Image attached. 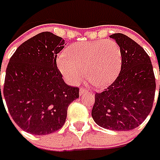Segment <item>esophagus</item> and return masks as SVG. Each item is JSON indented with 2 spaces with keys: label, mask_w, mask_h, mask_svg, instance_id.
Returning <instances> with one entry per match:
<instances>
[{
  "label": "esophagus",
  "mask_w": 160,
  "mask_h": 160,
  "mask_svg": "<svg viewBox=\"0 0 160 160\" xmlns=\"http://www.w3.org/2000/svg\"><path fill=\"white\" fill-rule=\"evenodd\" d=\"M87 92H88V91L85 88H80V95H83V94H86Z\"/></svg>",
  "instance_id": "1"
}]
</instances>
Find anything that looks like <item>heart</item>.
Masks as SVG:
<instances>
[{
	"label": "heart",
	"mask_w": 160,
	"mask_h": 160,
	"mask_svg": "<svg viewBox=\"0 0 160 160\" xmlns=\"http://www.w3.org/2000/svg\"><path fill=\"white\" fill-rule=\"evenodd\" d=\"M121 63V49L112 40L73 44L56 59L57 68L69 83H79L85 70L87 78L97 88H106L112 83L120 72Z\"/></svg>",
	"instance_id": "heart-1"
}]
</instances>
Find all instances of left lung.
Returning a JSON list of instances; mask_svg holds the SVG:
<instances>
[{"label":"left lung","instance_id":"1","mask_svg":"<svg viewBox=\"0 0 160 160\" xmlns=\"http://www.w3.org/2000/svg\"><path fill=\"white\" fill-rule=\"evenodd\" d=\"M110 37L121 49V70L111 86L95 94L92 117L106 129L130 131L138 127L152 108L156 89L153 68L150 57L137 42L123 33Z\"/></svg>","mask_w":160,"mask_h":160}]
</instances>
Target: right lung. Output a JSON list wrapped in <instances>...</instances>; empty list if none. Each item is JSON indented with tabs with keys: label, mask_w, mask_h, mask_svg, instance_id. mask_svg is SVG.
Listing matches in <instances>:
<instances>
[{
	"label": "right lung",
	"mask_w": 160,
	"mask_h": 160,
	"mask_svg": "<svg viewBox=\"0 0 160 160\" xmlns=\"http://www.w3.org/2000/svg\"><path fill=\"white\" fill-rule=\"evenodd\" d=\"M64 44L61 37L42 32L23 42L10 58L2 94L14 122L31 134L61 129L68 107L79 98V88L65 83L57 68V54Z\"/></svg>",
	"instance_id": "obj_1"
}]
</instances>
